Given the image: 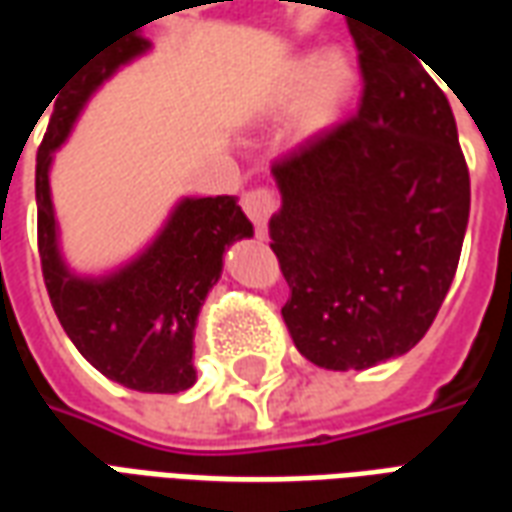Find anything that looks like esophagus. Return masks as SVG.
Wrapping results in <instances>:
<instances>
[{"label": "esophagus", "instance_id": "1", "mask_svg": "<svg viewBox=\"0 0 512 512\" xmlns=\"http://www.w3.org/2000/svg\"><path fill=\"white\" fill-rule=\"evenodd\" d=\"M274 211H277V194L271 189H266V186L246 191L244 194V213L252 219V224H255L257 235L266 233V224Z\"/></svg>", "mask_w": 512, "mask_h": 512}]
</instances>
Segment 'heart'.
Returning <instances> with one entry per match:
<instances>
[{
	"mask_svg": "<svg viewBox=\"0 0 512 512\" xmlns=\"http://www.w3.org/2000/svg\"><path fill=\"white\" fill-rule=\"evenodd\" d=\"M356 90V71L343 54H304L293 60L274 87V106L293 109L307 94V120L310 126H326L340 115Z\"/></svg>",
	"mask_w": 512,
	"mask_h": 512,
	"instance_id": "1",
	"label": "heart"
}]
</instances>
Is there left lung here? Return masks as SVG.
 <instances>
[{"label": "left lung", "mask_w": 512, "mask_h": 512, "mask_svg": "<svg viewBox=\"0 0 512 512\" xmlns=\"http://www.w3.org/2000/svg\"><path fill=\"white\" fill-rule=\"evenodd\" d=\"M365 79L354 117L274 161L271 249L301 356L365 370L425 337L458 268L469 169L450 101L411 51L354 35Z\"/></svg>", "instance_id": "8db88e82"}]
</instances>
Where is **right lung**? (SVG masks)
<instances>
[{"instance_id": "obj_1", "label": "right lung", "mask_w": 512, "mask_h": 512, "mask_svg": "<svg viewBox=\"0 0 512 512\" xmlns=\"http://www.w3.org/2000/svg\"><path fill=\"white\" fill-rule=\"evenodd\" d=\"M145 27V24H142ZM150 49L136 32L109 43L54 101L38 147V252L51 307L90 365L136 392L175 395L197 381L194 326L208 290L222 277L224 249L255 233L235 197H183L142 255L106 277L73 274L60 252L49 169L90 95Z\"/></svg>"}]
</instances>
